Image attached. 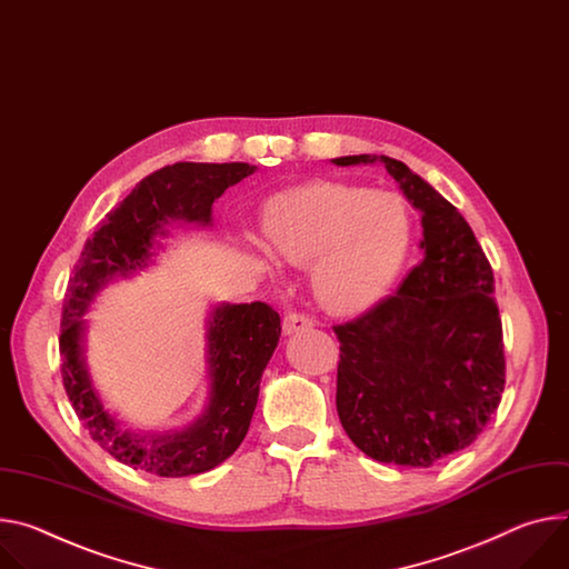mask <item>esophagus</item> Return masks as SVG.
<instances>
[{"label": "esophagus", "instance_id": "1", "mask_svg": "<svg viewBox=\"0 0 569 569\" xmlns=\"http://www.w3.org/2000/svg\"><path fill=\"white\" fill-rule=\"evenodd\" d=\"M316 322L313 318H308L306 313H297V311H290L286 318H283V333H297V331H303V329H311Z\"/></svg>", "mask_w": 569, "mask_h": 569}]
</instances>
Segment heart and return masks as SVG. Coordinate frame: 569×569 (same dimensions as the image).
<instances>
[{"label": "heart", "mask_w": 569, "mask_h": 569, "mask_svg": "<svg viewBox=\"0 0 569 569\" xmlns=\"http://www.w3.org/2000/svg\"><path fill=\"white\" fill-rule=\"evenodd\" d=\"M261 238L283 263L311 266L318 303L347 318L390 290L410 251L412 220L397 192L316 179L263 203Z\"/></svg>", "instance_id": "b5f03b06"}]
</instances>
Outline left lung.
Segmentation results:
<instances>
[{
    "label": "left lung",
    "mask_w": 569,
    "mask_h": 569,
    "mask_svg": "<svg viewBox=\"0 0 569 569\" xmlns=\"http://www.w3.org/2000/svg\"><path fill=\"white\" fill-rule=\"evenodd\" d=\"M377 161L422 213L425 261L395 295L333 327L336 408L351 442L370 458L431 468L472 445L501 401L506 358L495 277L456 206L406 163L375 153L333 163Z\"/></svg>",
    "instance_id": "8db88e82"
}]
</instances>
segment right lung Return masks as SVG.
I'll return each mask as SVG.
<instances>
[{
	"instance_id": "obj_1",
	"label": "right lung",
	"mask_w": 569,
	"mask_h": 569,
	"mask_svg": "<svg viewBox=\"0 0 569 569\" xmlns=\"http://www.w3.org/2000/svg\"><path fill=\"white\" fill-rule=\"evenodd\" d=\"M253 170L249 163L181 161L151 172L101 220L74 266L59 338L63 386L90 438L133 470L172 479L201 475L240 447L258 383L281 336V318L263 301L216 308L209 327V408L186 431L140 438L120 431L90 388L81 358V316L104 281L147 266L153 236L163 233L170 220L209 224L213 201Z\"/></svg>"
}]
</instances>
